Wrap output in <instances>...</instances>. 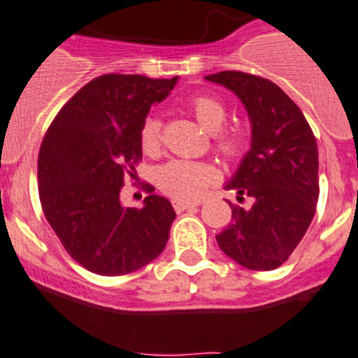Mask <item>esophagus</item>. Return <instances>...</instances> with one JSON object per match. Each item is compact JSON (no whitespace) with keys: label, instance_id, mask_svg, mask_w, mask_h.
<instances>
[{"label":"esophagus","instance_id":"34e87169","mask_svg":"<svg viewBox=\"0 0 358 358\" xmlns=\"http://www.w3.org/2000/svg\"><path fill=\"white\" fill-rule=\"evenodd\" d=\"M197 205H199V203H192V201H181V199L173 201V208H176V212H185L188 210V208H194V206Z\"/></svg>","mask_w":358,"mask_h":358}]
</instances>
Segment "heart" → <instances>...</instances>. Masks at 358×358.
I'll use <instances>...</instances> for the list:
<instances>
[{"label": "heart", "mask_w": 358, "mask_h": 358, "mask_svg": "<svg viewBox=\"0 0 358 358\" xmlns=\"http://www.w3.org/2000/svg\"><path fill=\"white\" fill-rule=\"evenodd\" d=\"M192 113L197 122L210 133H217L227 120V108L212 94H199L192 100ZM161 120L148 119L138 133L141 148L146 155H155L161 148ZM215 146L225 157H238L243 153V138L238 133H217ZM157 186L176 199H197L215 181V170L208 164L192 161H170L157 170Z\"/></svg>", "instance_id": "heart-1"}]
</instances>
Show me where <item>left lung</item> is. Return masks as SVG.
I'll return each instance as SVG.
<instances>
[{
	"mask_svg": "<svg viewBox=\"0 0 358 358\" xmlns=\"http://www.w3.org/2000/svg\"><path fill=\"white\" fill-rule=\"evenodd\" d=\"M236 94L250 120V150L225 185L250 208L230 205L232 221L215 236L220 249L250 271L287 262L311 225L318 201V148L306 117L271 80L221 71L205 76Z\"/></svg>",
	"mask_w": 358,
	"mask_h": 358,
	"instance_id": "8db88e82",
	"label": "left lung"
}]
</instances>
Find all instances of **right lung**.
<instances>
[{"mask_svg":"<svg viewBox=\"0 0 358 358\" xmlns=\"http://www.w3.org/2000/svg\"><path fill=\"white\" fill-rule=\"evenodd\" d=\"M177 80L99 76L60 109L43 137L41 208L71 258L91 273H135L166 247L176 220L172 203L152 194L143 208H124L120 190L124 177H137L138 133L150 108L166 99Z\"/></svg>","mask_w":358,"mask_h":358,"instance_id":"1","label":"right lung"}]
</instances>
